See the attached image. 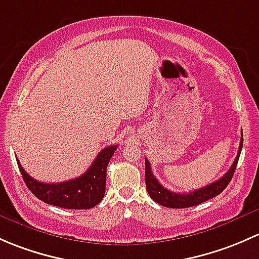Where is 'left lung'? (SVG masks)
Instances as JSON below:
<instances>
[{
  "label": "left lung",
  "instance_id": "1",
  "mask_svg": "<svg viewBox=\"0 0 259 259\" xmlns=\"http://www.w3.org/2000/svg\"><path fill=\"white\" fill-rule=\"evenodd\" d=\"M242 146H243V133H242L241 142H239L238 153H237L236 159H234L231 168L227 170V173L218 181H215V182L210 183L206 187L194 189V191L189 192V193H176V192L168 191L167 188H164L153 176L151 169V163L146 158V188H147L149 197L158 204L168 207V208H188V207L197 206V204L203 203V202L208 201L213 197L218 196V194L225 191V188L227 187L228 183L231 182L232 177H233L239 156H241Z\"/></svg>",
  "mask_w": 259,
  "mask_h": 259
}]
</instances>
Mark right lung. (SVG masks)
<instances>
[{
	"instance_id": "1",
	"label": "right lung",
	"mask_w": 259,
	"mask_h": 259,
	"mask_svg": "<svg viewBox=\"0 0 259 259\" xmlns=\"http://www.w3.org/2000/svg\"><path fill=\"white\" fill-rule=\"evenodd\" d=\"M116 149L117 145L103 148L83 175L60 183L39 182L26 173L18 159L17 164L27 188L42 202L61 208L89 209L105 197L107 166Z\"/></svg>"
}]
</instances>
